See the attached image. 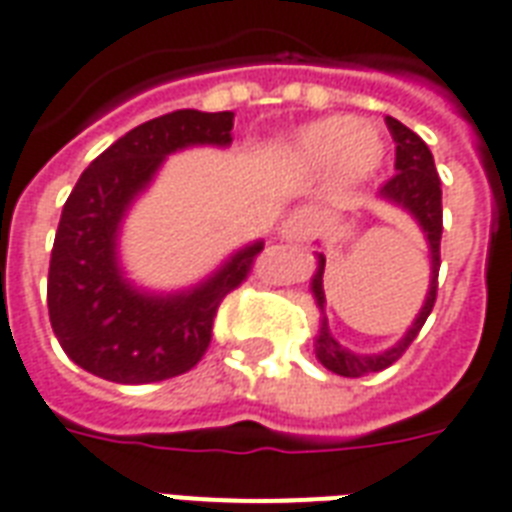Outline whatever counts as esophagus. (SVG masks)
<instances>
[{
	"label": "esophagus",
	"mask_w": 512,
	"mask_h": 512,
	"mask_svg": "<svg viewBox=\"0 0 512 512\" xmlns=\"http://www.w3.org/2000/svg\"><path fill=\"white\" fill-rule=\"evenodd\" d=\"M317 230H320V217L314 211H309V208H298V211H293L282 222L279 233H282L285 241H309Z\"/></svg>",
	"instance_id": "1"
}]
</instances>
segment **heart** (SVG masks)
<instances>
[{
  "label": "heart",
  "instance_id": "obj_1",
  "mask_svg": "<svg viewBox=\"0 0 512 512\" xmlns=\"http://www.w3.org/2000/svg\"><path fill=\"white\" fill-rule=\"evenodd\" d=\"M385 140L369 124L328 116L306 124L290 140V160L306 170L336 165L347 181H363L385 160Z\"/></svg>",
  "mask_w": 512,
  "mask_h": 512
}]
</instances>
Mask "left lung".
I'll return each mask as SVG.
<instances>
[{
	"mask_svg": "<svg viewBox=\"0 0 512 512\" xmlns=\"http://www.w3.org/2000/svg\"><path fill=\"white\" fill-rule=\"evenodd\" d=\"M385 124H388V130H391L393 140H396V176L380 189V200L401 208V211H407L415 219V225L420 227L423 238H426L431 263L429 290H426V301L420 306L418 317L412 320L407 333L393 347L382 352H369V355L352 352L350 347L339 344V339L328 328L323 290L325 255L323 252H314V257H317V271H314L312 282H309V290L314 295V304L320 309V328L314 333V355H317V361L323 363L328 372L339 374V377H363V374L382 372L393 361H399L401 352L407 350L412 339L418 336V331L426 323V317L434 309V301H437L439 238H442V187H439L434 157H431L429 146L423 143V138L415 135L410 127H404L399 119L388 116Z\"/></svg>",
	"mask_w": 512,
	"mask_h": 512,
	"instance_id": "obj_1",
	"label": "left lung"
}]
</instances>
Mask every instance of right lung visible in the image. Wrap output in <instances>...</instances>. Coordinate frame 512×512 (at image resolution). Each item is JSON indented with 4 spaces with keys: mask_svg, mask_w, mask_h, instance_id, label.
Listing matches in <instances>:
<instances>
[{
    "mask_svg": "<svg viewBox=\"0 0 512 512\" xmlns=\"http://www.w3.org/2000/svg\"><path fill=\"white\" fill-rule=\"evenodd\" d=\"M233 111H173L138 124L83 170L62 208L48 268V314L67 358L94 377L146 385L203 358L217 309L249 274L263 241L241 246L198 285L154 293L132 282L119 255L121 225L170 154L227 149Z\"/></svg>",
    "mask_w": 512,
    "mask_h": 512,
    "instance_id": "right-lung-1",
    "label": "right lung"
}]
</instances>
